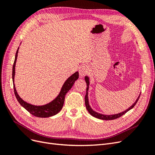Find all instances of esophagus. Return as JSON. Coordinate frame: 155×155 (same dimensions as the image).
Wrapping results in <instances>:
<instances>
[{
    "label": "esophagus",
    "mask_w": 155,
    "mask_h": 155,
    "mask_svg": "<svg viewBox=\"0 0 155 155\" xmlns=\"http://www.w3.org/2000/svg\"><path fill=\"white\" fill-rule=\"evenodd\" d=\"M88 70H89V68L88 67V66H87V65H83V66L80 67L79 70V76H80L81 78L84 77L88 72Z\"/></svg>",
    "instance_id": "34e87169"
}]
</instances>
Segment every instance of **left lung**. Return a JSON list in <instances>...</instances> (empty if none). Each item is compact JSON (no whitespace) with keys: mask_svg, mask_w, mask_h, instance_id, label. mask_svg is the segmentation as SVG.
<instances>
[{"mask_svg":"<svg viewBox=\"0 0 155 155\" xmlns=\"http://www.w3.org/2000/svg\"><path fill=\"white\" fill-rule=\"evenodd\" d=\"M85 80L86 81L87 83V92H86V95L85 97V105H86V108L88 110V112L90 113L92 116L95 117L96 118L100 119V120H115L116 118H118L120 117H121V116H123L124 114H125L127 112H128L129 110L132 109L134 107V105L137 104V103L139 99L140 96L138 97V98L137 99V100L135 101V102L134 104L131 105L129 108H128L127 109L120 112V113H118V114H110V115H106V114H100L99 112H97L96 111L94 110L91 107L90 105H89V101H88V88H89V85H90V81H89V78L88 76H85Z\"/></svg>","mask_w":155,"mask_h":155,"instance_id":"8db88e82","label":"left lung"}]
</instances>
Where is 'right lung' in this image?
I'll use <instances>...</instances> for the list:
<instances>
[{"instance_id": "add662e5", "label": "right lung", "mask_w": 155, "mask_h": 155, "mask_svg": "<svg viewBox=\"0 0 155 155\" xmlns=\"http://www.w3.org/2000/svg\"><path fill=\"white\" fill-rule=\"evenodd\" d=\"M18 48H19V47L18 48L16 51L15 61H14L12 70V79L14 92H15V95L17 101L21 104V105L24 107L26 110H28L30 114L36 117H39V118H48V117L57 114L58 112L62 109L66 94L70 90V88L72 87L75 81H76L79 78L78 72L74 73L72 76H70L67 80L65 81L63 85L61 87V91L58 96L56 97L53 101H51V102L48 103V104L44 105L38 106L31 105L23 100L22 98L18 96L15 88V84H14V78H15V64L17 59Z\"/></svg>"}]
</instances>
